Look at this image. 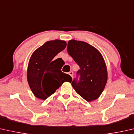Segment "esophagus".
I'll return each instance as SVG.
<instances>
[{"instance_id": "34e87169", "label": "esophagus", "mask_w": 134, "mask_h": 134, "mask_svg": "<svg viewBox=\"0 0 134 134\" xmlns=\"http://www.w3.org/2000/svg\"><path fill=\"white\" fill-rule=\"evenodd\" d=\"M69 74L72 77H72H73V75H74L73 72H72V71H70V72H69Z\"/></svg>"}]
</instances>
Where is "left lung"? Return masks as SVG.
Wrapping results in <instances>:
<instances>
[{"label":"left lung","instance_id":"left-lung-1","mask_svg":"<svg viewBox=\"0 0 134 134\" xmlns=\"http://www.w3.org/2000/svg\"><path fill=\"white\" fill-rule=\"evenodd\" d=\"M67 51L80 67L72 86L87 102L96 100L103 91L108 79L102 54L90 44L75 40L68 42Z\"/></svg>","mask_w":134,"mask_h":134}]
</instances>
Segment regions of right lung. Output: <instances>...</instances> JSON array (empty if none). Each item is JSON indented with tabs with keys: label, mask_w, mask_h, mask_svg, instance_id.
I'll use <instances>...</instances> for the list:
<instances>
[{
	"label": "right lung",
	"mask_w": 134,
	"mask_h": 134,
	"mask_svg": "<svg viewBox=\"0 0 134 134\" xmlns=\"http://www.w3.org/2000/svg\"><path fill=\"white\" fill-rule=\"evenodd\" d=\"M66 43L60 40L48 41L34 52L29 62L27 78L34 96L45 100L65 81L71 82L70 75L62 72L54 58L65 49Z\"/></svg>",
	"instance_id": "add662e5"
}]
</instances>
